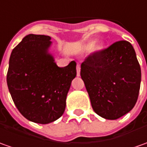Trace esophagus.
I'll return each instance as SVG.
<instances>
[{"mask_svg":"<svg viewBox=\"0 0 147 147\" xmlns=\"http://www.w3.org/2000/svg\"><path fill=\"white\" fill-rule=\"evenodd\" d=\"M76 74H77V76H80V65L79 63L76 66Z\"/></svg>","mask_w":147,"mask_h":147,"instance_id":"esophagus-1","label":"esophagus"}]
</instances>
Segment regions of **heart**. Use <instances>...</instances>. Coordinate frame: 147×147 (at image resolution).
Listing matches in <instances>:
<instances>
[{"label":"heart","mask_w":147,"mask_h":147,"mask_svg":"<svg viewBox=\"0 0 147 147\" xmlns=\"http://www.w3.org/2000/svg\"><path fill=\"white\" fill-rule=\"evenodd\" d=\"M94 44H95V42H89L88 44L87 45V49H88V50L92 49V47L94 46ZM96 49H98V50L101 49V45H99V46H97V47H96Z\"/></svg>","instance_id":"obj_1"}]
</instances>
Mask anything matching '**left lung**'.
<instances>
[{"instance_id":"8db88e82","label":"left lung","mask_w":147,"mask_h":147,"mask_svg":"<svg viewBox=\"0 0 147 147\" xmlns=\"http://www.w3.org/2000/svg\"><path fill=\"white\" fill-rule=\"evenodd\" d=\"M80 76L96 114L116 120L134 107L139 94L141 67L130 42L121 40L90 54Z\"/></svg>"}]
</instances>
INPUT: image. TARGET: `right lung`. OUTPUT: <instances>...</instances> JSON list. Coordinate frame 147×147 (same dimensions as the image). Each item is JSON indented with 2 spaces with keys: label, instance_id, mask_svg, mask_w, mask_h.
I'll return each mask as SVG.
<instances>
[{
  "label": "right lung",
  "instance_id": "right-lung-1",
  "mask_svg": "<svg viewBox=\"0 0 147 147\" xmlns=\"http://www.w3.org/2000/svg\"><path fill=\"white\" fill-rule=\"evenodd\" d=\"M51 37L26 36L9 58L7 85L22 115L38 124H48L63 114L71 84L76 76V63L56 65L48 53Z\"/></svg>",
  "mask_w": 147,
  "mask_h": 147
}]
</instances>
